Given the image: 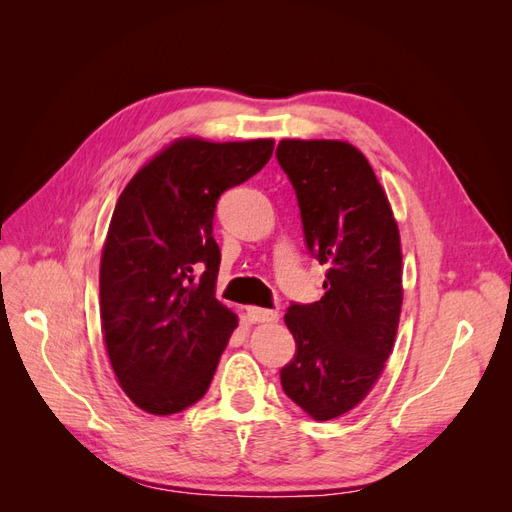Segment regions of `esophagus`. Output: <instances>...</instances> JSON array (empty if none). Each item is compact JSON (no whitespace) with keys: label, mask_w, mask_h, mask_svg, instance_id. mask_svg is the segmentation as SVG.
I'll return each instance as SVG.
<instances>
[{"label":"esophagus","mask_w":512,"mask_h":512,"mask_svg":"<svg viewBox=\"0 0 512 512\" xmlns=\"http://www.w3.org/2000/svg\"><path fill=\"white\" fill-rule=\"evenodd\" d=\"M247 318L252 322H277L280 320V314L275 309H265V307H247Z\"/></svg>","instance_id":"1"}]
</instances>
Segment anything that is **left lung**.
Returning a JSON list of instances; mask_svg holds the SVG:
<instances>
[{"instance_id": "left-lung-1", "label": "left lung", "mask_w": 512, "mask_h": 512, "mask_svg": "<svg viewBox=\"0 0 512 512\" xmlns=\"http://www.w3.org/2000/svg\"><path fill=\"white\" fill-rule=\"evenodd\" d=\"M277 162L297 192L305 245L327 265L324 297L284 316L297 352L284 393L316 421L359 406L380 378L401 314V243L380 181L342 141H282Z\"/></svg>"}]
</instances>
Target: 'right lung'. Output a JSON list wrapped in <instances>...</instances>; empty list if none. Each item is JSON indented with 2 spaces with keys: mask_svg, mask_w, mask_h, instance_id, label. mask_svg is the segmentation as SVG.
Here are the masks:
<instances>
[{
  "mask_svg": "<svg viewBox=\"0 0 512 512\" xmlns=\"http://www.w3.org/2000/svg\"><path fill=\"white\" fill-rule=\"evenodd\" d=\"M271 153V138H179L117 200L100 260L102 331L123 393L149 414H177L209 389L237 329L215 299V205Z\"/></svg>",
  "mask_w": 512,
  "mask_h": 512,
  "instance_id": "obj_1",
  "label": "right lung"
}]
</instances>
